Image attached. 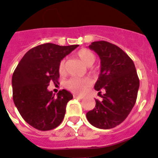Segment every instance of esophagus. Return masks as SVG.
Segmentation results:
<instances>
[{
	"instance_id": "esophagus-1",
	"label": "esophagus",
	"mask_w": 158,
	"mask_h": 158,
	"mask_svg": "<svg viewBox=\"0 0 158 158\" xmlns=\"http://www.w3.org/2000/svg\"><path fill=\"white\" fill-rule=\"evenodd\" d=\"M74 97H75V98H79V99H83V96H79V95H77V94L74 95Z\"/></svg>"
}]
</instances>
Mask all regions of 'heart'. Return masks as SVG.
Segmentation results:
<instances>
[{"instance_id":"heart-1","label":"heart","mask_w":158,"mask_h":158,"mask_svg":"<svg viewBox=\"0 0 158 158\" xmlns=\"http://www.w3.org/2000/svg\"><path fill=\"white\" fill-rule=\"evenodd\" d=\"M77 56L86 66H91L95 61V56L91 51L86 48H82L77 52ZM58 70L60 74H64L66 70L65 60H61L59 64ZM90 84V79L88 78H77L72 77L66 82V87L76 93H81L85 90V88Z\"/></svg>"}]
</instances>
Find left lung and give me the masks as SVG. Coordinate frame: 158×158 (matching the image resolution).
<instances>
[{
    "label": "left lung",
    "instance_id": "8db88e82",
    "mask_svg": "<svg viewBox=\"0 0 158 158\" xmlns=\"http://www.w3.org/2000/svg\"><path fill=\"white\" fill-rule=\"evenodd\" d=\"M101 58V74L95 84L102 101L87 113L88 122L97 128L110 129L127 118L136 101L139 79L135 66L123 50L110 42L101 40L89 45ZM104 92V95L100 94Z\"/></svg>",
    "mask_w": 158,
    "mask_h": 158
}]
</instances>
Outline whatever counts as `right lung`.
Here are the masks:
<instances>
[{
    "instance_id": "add662e5",
    "label": "right lung",
    "mask_w": 158,
    "mask_h": 158,
    "mask_svg": "<svg viewBox=\"0 0 158 158\" xmlns=\"http://www.w3.org/2000/svg\"><path fill=\"white\" fill-rule=\"evenodd\" d=\"M79 45L46 43L26 52L12 77L13 100L23 118L40 131L54 129L63 120L68 101L73 98L62 89L57 96L47 89L58 83L60 61Z\"/></svg>"
}]
</instances>
